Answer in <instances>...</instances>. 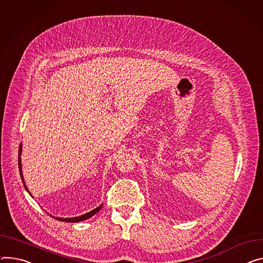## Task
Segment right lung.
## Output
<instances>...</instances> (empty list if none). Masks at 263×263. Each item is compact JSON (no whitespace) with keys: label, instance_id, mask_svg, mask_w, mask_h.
I'll list each match as a JSON object with an SVG mask.
<instances>
[{"label":"right lung","instance_id":"obj_1","mask_svg":"<svg viewBox=\"0 0 263 263\" xmlns=\"http://www.w3.org/2000/svg\"><path fill=\"white\" fill-rule=\"evenodd\" d=\"M21 154H22V144L20 145V148H18V169H20V175H21V177H22L23 184H24V186H25L27 192L29 193V190H28V187L26 186L25 181H24V177H23V173H22ZM29 194H30V193H29ZM102 208H103V204H101V205L98 206L97 209H94V210H92V211H90V212H88V213H86V214H84V215H82V216H79V217H72V218H60V217H58L57 219H58V220H61V221H64V222H80V221H83V220H86V219L92 217L94 214H97L98 212H100V211L102 210ZM51 216H52V215H51ZM52 217H53V216H52Z\"/></svg>","mask_w":263,"mask_h":263}]
</instances>
